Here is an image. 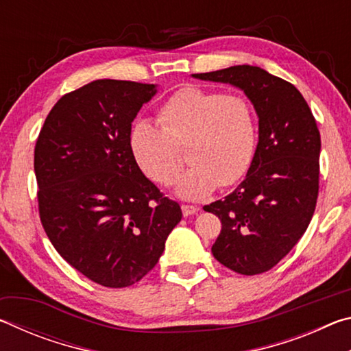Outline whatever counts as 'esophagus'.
Instances as JSON below:
<instances>
[{"label": "esophagus", "mask_w": 351, "mask_h": 351, "mask_svg": "<svg viewBox=\"0 0 351 351\" xmlns=\"http://www.w3.org/2000/svg\"><path fill=\"white\" fill-rule=\"evenodd\" d=\"M181 209H182V215L184 217L193 215V213H198V210H199L197 206H190V204H182Z\"/></svg>", "instance_id": "esophagus-1"}]
</instances>
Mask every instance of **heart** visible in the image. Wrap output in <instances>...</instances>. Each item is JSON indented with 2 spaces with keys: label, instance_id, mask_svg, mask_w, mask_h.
I'll list each match as a JSON object with an SVG mask.
<instances>
[{
  "label": "heart",
  "instance_id": "b5f03b06",
  "mask_svg": "<svg viewBox=\"0 0 351 351\" xmlns=\"http://www.w3.org/2000/svg\"><path fill=\"white\" fill-rule=\"evenodd\" d=\"M158 122L159 127L136 122L130 148L148 180L170 186L181 169L176 148L186 147L190 167L176 184V193L184 199H203L218 186H232L252 162L257 119L245 97L197 86L181 88L161 106Z\"/></svg>",
  "mask_w": 351,
  "mask_h": 351
}]
</instances>
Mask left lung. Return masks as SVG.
<instances>
[{
    "mask_svg": "<svg viewBox=\"0 0 351 351\" xmlns=\"http://www.w3.org/2000/svg\"><path fill=\"white\" fill-rule=\"evenodd\" d=\"M192 75L240 88L258 116V144L246 178L204 210L221 219L213 257L239 274H261L295 246L316 209V119L294 85L258 66L239 64Z\"/></svg>",
    "mask_w": 351,
    "mask_h": 351,
    "instance_id": "8db88e82",
    "label": "left lung"
}]
</instances>
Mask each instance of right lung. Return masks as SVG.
Masks as SVG:
<instances>
[{
	"mask_svg": "<svg viewBox=\"0 0 351 351\" xmlns=\"http://www.w3.org/2000/svg\"><path fill=\"white\" fill-rule=\"evenodd\" d=\"M156 91L148 83L94 80L58 100L35 144L45 232L73 268L106 288L150 272L182 217L130 148L132 122Z\"/></svg>",
	"mask_w": 351,
	"mask_h": 351,
	"instance_id": "add662e5",
	"label": "right lung"
}]
</instances>
